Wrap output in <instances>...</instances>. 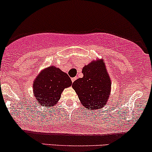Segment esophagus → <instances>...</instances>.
Here are the masks:
<instances>
[{"mask_svg":"<svg viewBox=\"0 0 152 152\" xmlns=\"http://www.w3.org/2000/svg\"><path fill=\"white\" fill-rule=\"evenodd\" d=\"M76 79H77V78L76 77H73V78H71V81H72V82L73 83L75 81V80H76Z\"/></svg>","mask_w":152,"mask_h":152,"instance_id":"34e87169","label":"esophagus"}]
</instances>
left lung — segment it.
<instances>
[{
  "instance_id": "8db88e82",
  "label": "left lung",
  "mask_w": 152,
  "mask_h": 152,
  "mask_svg": "<svg viewBox=\"0 0 152 152\" xmlns=\"http://www.w3.org/2000/svg\"><path fill=\"white\" fill-rule=\"evenodd\" d=\"M82 78L73 83L72 87L81 104L96 110L105 106L111 91V80L103 58L91 61L82 68Z\"/></svg>"
}]
</instances>
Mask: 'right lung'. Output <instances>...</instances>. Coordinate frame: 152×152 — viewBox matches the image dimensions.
<instances>
[{
    "label": "right lung",
    "instance_id": "obj_1",
    "mask_svg": "<svg viewBox=\"0 0 152 152\" xmlns=\"http://www.w3.org/2000/svg\"><path fill=\"white\" fill-rule=\"evenodd\" d=\"M72 81L66 73L54 66L42 70L33 82V95L37 102L45 107L55 106L66 88Z\"/></svg>",
    "mask_w": 152,
    "mask_h": 152
}]
</instances>
